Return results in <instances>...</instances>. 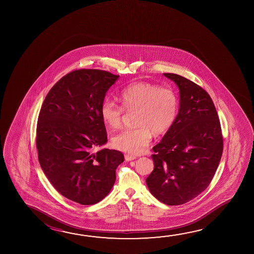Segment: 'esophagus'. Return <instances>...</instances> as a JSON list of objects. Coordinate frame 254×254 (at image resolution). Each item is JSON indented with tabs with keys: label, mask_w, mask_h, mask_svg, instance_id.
I'll list each match as a JSON object with an SVG mask.
<instances>
[{
	"label": "esophagus",
	"mask_w": 254,
	"mask_h": 254,
	"mask_svg": "<svg viewBox=\"0 0 254 254\" xmlns=\"http://www.w3.org/2000/svg\"><path fill=\"white\" fill-rule=\"evenodd\" d=\"M125 159L127 161H132V160L136 159V157H135V156H132V155H129V154H127V155H125Z\"/></svg>",
	"instance_id": "obj_1"
}]
</instances>
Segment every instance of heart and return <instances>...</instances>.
<instances>
[{"instance_id": "heart-1", "label": "heart", "mask_w": 254, "mask_h": 254, "mask_svg": "<svg viewBox=\"0 0 254 254\" xmlns=\"http://www.w3.org/2000/svg\"><path fill=\"white\" fill-rule=\"evenodd\" d=\"M122 106L105 99L101 105L102 121L110 128H118L124 111H136L134 123L137 127L115 134L113 144L118 150L137 155L145 150L152 133H167L174 125L179 112V99L173 89L144 81L133 82L120 95Z\"/></svg>"}]
</instances>
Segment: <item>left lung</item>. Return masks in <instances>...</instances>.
I'll list each match as a JSON object with an SVG mask.
<instances>
[{
  "mask_svg": "<svg viewBox=\"0 0 254 254\" xmlns=\"http://www.w3.org/2000/svg\"><path fill=\"white\" fill-rule=\"evenodd\" d=\"M164 76L179 88V113L152 149L154 169L146 184L160 202L178 205L208 187L221 158L223 139L216 109L207 92L181 75Z\"/></svg>",
  "mask_w": 254,
  "mask_h": 254,
  "instance_id": "obj_1",
  "label": "left lung"
}]
</instances>
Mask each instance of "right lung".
Wrapping results in <instances>:
<instances>
[{"mask_svg":"<svg viewBox=\"0 0 254 254\" xmlns=\"http://www.w3.org/2000/svg\"><path fill=\"white\" fill-rule=\"evenodd\" d=\"M119 77L95 69L71 71L50 89L40 111V165L53 187L78 204H96L108 195L124 161L119 150L93 151L107 142L101 105Z\"/></svg>","mask_w":254,"mask_h":254,"instance_id":"right-lung-1","label":"right lung"}]
</instances>
